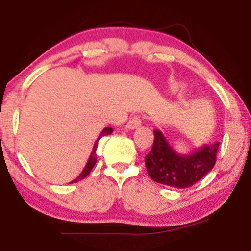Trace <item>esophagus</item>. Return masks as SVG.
Listing matches in <instances>:
<instances>
[{"label": "esophagus", "instance_id": "34e87169", "mask_svg": "<svg viewBox=\"0 0 251 251\" xmlns=\"http://www.w3.org/2000/svg\"><path fill=\"white\" fill-rule=\"evenodd\" d=\"M140 125H142V119H140V117L134 116V117H132L131 119L128 120L127 124H126V128L135 129V128L139 127Z\"/></svg>", "mask_w": 251, "mask_h": 251}]
</instances>
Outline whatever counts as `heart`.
<instances>
[{
    "instance_id": "heart-1",
    "label": "heart",
    "mask_w": 251,
    "mask_h": 251,
    "mask_svg": "<svg viewBox=\"0 0 251 251\" xmlns=\"http://www.w3.org/2000/svg\"><path fill=\"white\" fill-rule=\"evenodd\" d=\"M181 89H183V85H181V83H179V82L172 83L171 91L174 92V93H176V92H179V91H181Z\"/></svg>"
}]
</instances>
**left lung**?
<instances>
[{
  "instance_id": "obj_1",
  "label": "left lung",
  "mask_w": 251,
  "mask_h": 251,
  "mask_svg": "<svg viewBox=\"0 0 251 251\" xmlns=\"http://www.w3.org/2000/svg\"><path fill=\"white\" fill-rule=\"evenodd\" d=\"M153 133V146L145 157V165L149 176L157 183L177 189L190 188L215 166L218 142L205 144L192 153L179 154L159 129Z\"/></svg>"
}]
</instances>
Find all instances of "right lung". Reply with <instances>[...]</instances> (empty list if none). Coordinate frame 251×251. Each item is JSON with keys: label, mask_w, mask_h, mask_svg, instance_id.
Segmentation results:
<instances>
[{"label": "right lung", "mask_w": 251, "mask_h": 251, "mask_svg": "<svg viewBox=\"0 0 251 251\" xmlns=\"http://www.w3.org/2000/svg\"><path fill=\"white\" fill-rule=\"evenodd\" d=\"M112 132H113V129H112L111 127H105V128L102 129L101 133L99 134V137H98V139L96 140V143H94L93 149H92V152H91V155H89V158H88V160H87V164H86V165H85V169H83L81 174L77 176L75 179L72 180L71 183H76V181L81 180V179H83V178L87 177V176L89 175V172H91V170L94 168V165H96V163H97V148H98V143H99V140L101 139L102 137L111 134Z\"/></svg>", "instance_id": "1"}]
</instances>
